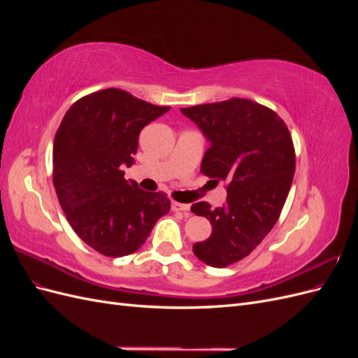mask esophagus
I'll return each mask as SVG.
<instances>
[{"label":"esophagus","instance_id":"obj_1","mask_svg":"<svg viewBox=\"0 0 358 358\" xmlns=\"http://www.w3.org/2000/svg\"><path fill=\"white\" fill-rule=\"evenodd\" d=\"M171 210H173V212H183L185 215H188V212H189V204L173 201V203H171Z\"/></svg>","mask_w":358,"mask_h":358}]
</instances>
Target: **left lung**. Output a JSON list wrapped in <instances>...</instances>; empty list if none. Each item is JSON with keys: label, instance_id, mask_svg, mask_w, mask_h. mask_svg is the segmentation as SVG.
<instances>
[{"label": "left lung", "instance_id": "1", "mask_svg": "<svg viewBox=\"0 0 358 358\" xmlns=\"http://www.w3.org/2000/svg\"><path fill=\"white\" fill-rule=\"evenodd\" d=\"M210 143L201 161L204 176L227 180V203L212 209L194 203L191 212L212 224V234L194 243L203 263L227 267L251 254L273 229L296 170L285 122L268 107L245 99L180 109Z\"/></svg>", "mask_w": 358, "mask_h": 358}]
</instances>
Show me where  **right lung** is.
Returning a JSON list of instances; mask_svg holds the SVG:
<instances>
[{"label": "right lung", "mask_w": 358, "mask_h": 358, "mask_svg": "<svg viewBox=\"0 0 358 358\" xmlns=\"http://www.w3.org/2000/svg\"><path fill=\"white\" fill-rule=\"evenodd\" d=\"M170 110L109 88L76 101L53 142V185L71 229L106 257L136 252L169 213L164 192H148L124 178L142 128Z\"/></svg>", "instance_id": "obj_1"}]
</instances>
